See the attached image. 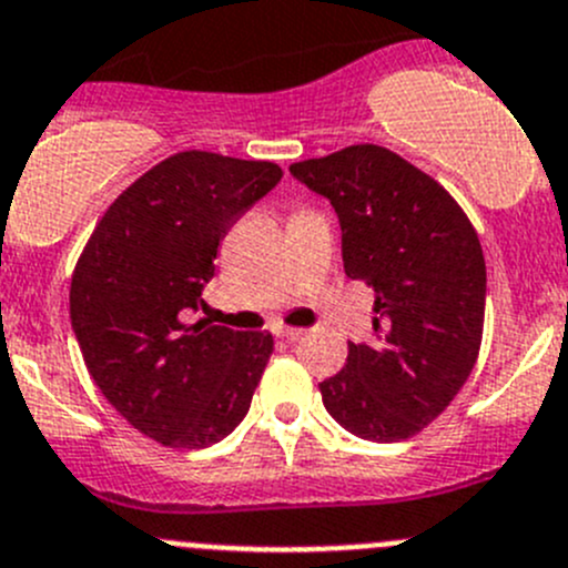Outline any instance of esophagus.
I'll list each match as a JSON object with an SVG mask.
<instances>
[{"label": "esophagus", "instance_id": "obj_1", "mask_svg": "<svg viewBox=\"0 0 568 568\" xmlns=\"http://www.w3.org/2000/svg\"><path fill=\"white\" fill-rule=\"evenodd\" d=\"M277 336H283V338H291V342H296V338H302V336H305V331H302V327H288V325H280V327H277Z\"/></svg>", "mask_w": 568, "mask_h": 568}]
</instances>
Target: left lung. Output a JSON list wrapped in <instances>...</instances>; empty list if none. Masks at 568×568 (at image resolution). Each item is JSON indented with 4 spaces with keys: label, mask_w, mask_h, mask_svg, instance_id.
Instances as JSON below:
<instances>
[{
    "label": "left lung",
    "mask_w": 568,
    "mask_h": 568,
    "mask_svg": "<svg viewBox=\"0 0 568 568\" xmlns=\"http://www.w3.org/2000/svg\"><path fill=\"white\" fill-rule=\"evenodd\" d=\"M291 173L331 199L344 274L375 291V342H349L342 373L320 384L322 404L362 439L415 437L448 409L479 358V235L443 184L389 148L349 145L294 162Z\"/></svg>",
    "instance_id": "obj_1"
}]
</instances>
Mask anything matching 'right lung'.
Wrapping results in <instances>:
<instances>
[{
    "label": "right lung",
    "instance_id": "obj_1",
    "mask_svg": "<svg viewBox=\"0 0 568 568\" xmlns=\"http://www.w3.org/2000/svg\"><path fill=\"white\" fill-rule=\"evenodd\" d=\"M283 179L280 164L182 151L116 195L83 246L69 316L89 375L136 432L206 448L246 417L272 333L187 314L215 274L221 241Z\"/></svg>",
    "mask_w": 568,
    "mask_h": 568
}]
</instances>
